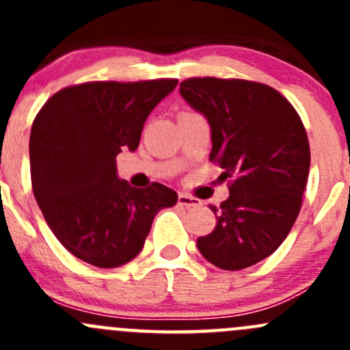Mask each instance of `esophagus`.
I'll list each match as a JSON object with an SVG mask.
<instances>
[{
  "mask_svg": "<svg viewBox=\"0 0 350 350\" xmlns=\"http://www.w3.org/2000/svg\"><path fill=\"white\" fill-rule=\"evenodd\" d=\"M178 204L179 206H185V208H193V206H200V201H198L196 198L185 195V193H179Z\"/></svg>",
  "mask_w": 350,
  "mask_h": 350,
  "instance_id": "34e87169",
  "label": "esophagus"
}]
</instances>
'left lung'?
Instances as JSON below:
<instances>
[{"label":"left lung","instance_id":"left-lung-1","mask_svg":"<svg viewBox=\"0 0 350 350\" xmlns=\"http://www.w3.org/2000/svg\"><path fill=\"white\" fill-rule=\"evenodd\" d=\"M179 93L210 123V161L230 181V196L211 208L217 227L198 239V250L220 269H245L271 256L298 217L310 171L305 126L266 84L191 77Z\"/></svg>","mask_w":350,"mask_h":350}]
</instances>
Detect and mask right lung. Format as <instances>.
Wrapping results in <instances>:
<instances>
[{
  "mask_svg": "<svg viewBox=\"0 0 350 350\" xmlns=\"http://www.w3.org/2000/svg\"><path fill=\"white\" fill-rule=\"evenodd\" d=\"M176 84H77L57 91L35 116V200L57 241L77 259L103 269L123 266L140 254L155 215L178 201L167 186L139 189L116 174V155L139 147L147 116Z\"/></svg>",
  "mask_w": 350,
  "mask_h": 350,
  "instance_id": "right-lung-1",
  "label": "right lung"
}]
</instances>
